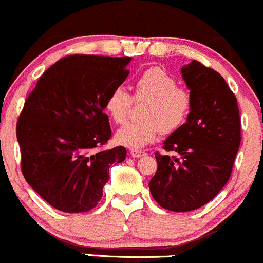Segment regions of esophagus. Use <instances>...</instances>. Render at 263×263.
Wrapping results in <instances>:
<instances>
[{
  "label": "esophagus",
  "instance_id": "1",
  "mask_svg": "<svg viewBox=\"0 0 263 263\" xmlns=\"http://www.w3.org/2000/svg\"><path fill=\"white\" fill-rule=\"evenodd\" d=\"M130 154H132V157H134V158H139V157H143V156H145V152L144 151H138V149H132L130 151Z\"/></svg>",
  "mask_w": 263,
  "mask_h": 263
}]
</instances>
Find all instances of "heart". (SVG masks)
I'll use <instances>...</instances> for the list:
<instances>
[{"label":"heart","mask_w":263,"mask_h":263,"mask_svg":"<svg viewBox=\"0 0 263 263\" xmlns=\"http://www.w3.org/2000/svg\"><path fill=\"white\" fill-rule=\"evenodd\" d=\"M177 80L163 67L153 66L138 76L134 100H144L143 120L126 123L116 132L115 139L124 147L139 149L153 143L161 133L171 134L187 123L194 107V97L187 88L177 86ZM133 99L121 86H116L105 99V110L116 124H123L130 112Z\"/></svg>","instance_id":"b5f03b06"}]
</instances>
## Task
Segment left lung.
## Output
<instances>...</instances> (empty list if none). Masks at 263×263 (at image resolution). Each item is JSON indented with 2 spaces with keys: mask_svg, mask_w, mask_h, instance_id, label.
I'll return each instance as SVG.
<instances>
[{
  "mask_svg": "<svg viewBox=\"0 0 263 263\" xmlns=\"http://www.w3.org/2000/svg\"><path fill=\"white\" fill-rule=\"evenodd\" d=\"M194 97L187 123L172 133L156 152L152 196L171 212H191L213 200L226 186L240 145L237 97L224 78L210 67L192 61L181 69Z\"/></svg>",
  "mask_w": 263,
  "mask_h": 263,
  "instance_id": "8db88e82",
  "label": "left lung"
}]
</instances>
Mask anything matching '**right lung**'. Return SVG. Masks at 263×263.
<instances>
[{"mask_svg":"<svg viewBox=\"0 0 263 263\" xmlns=\"http://www.w3.org/2000/svg\"><path fill=\"white\" fill-rule=\"evenodd\" d=\"M130 57L72 54L43 73L16 124L21 171L48 204L85 213L102 197L114 163L125 159L111 138L105 99L128 77Z\"/></svg>","mask_w":263,"mask_h":263,"instance_id":"obj_1","label":"right lung"}]
</instances>
